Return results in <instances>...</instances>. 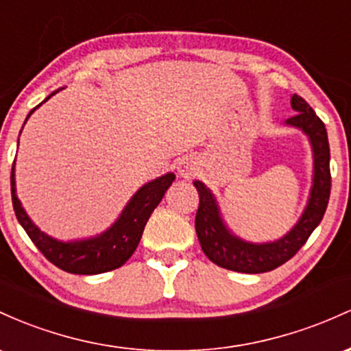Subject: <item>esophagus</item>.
<instances>
[{"instance_id": "34e87169", "label": "esophagus", "mask_w": 351, "mask_h": 351, "mask_svg": "<svg viewBox=\"0 0 351 351\" xmlns=\"http://www.w3.org/2000/svg\"><path fill=\"white\" fill-rule=\"evenodd\" d=\"M176 169H177V174H179L180 177L189 179V177H192L195 174L197 169H199V165H197L194 157L186 156V157H182V159L177 160Z\"/></svg>"}]
</instances>
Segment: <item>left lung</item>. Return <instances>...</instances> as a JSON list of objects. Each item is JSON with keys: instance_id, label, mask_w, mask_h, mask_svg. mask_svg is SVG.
<instances>
[{"instance_id": "8db88e82", "label": "left lung", "mask_w": 351, "mask_h": 351, "mask_svg": "<svg viewBox=\"0 0 351 351\" xmlns=\"http://www.w3.org/2000/svg\"><path fill=\"white\" fill-rule=\"evenodd\" d=\"M290 104L297 114L287 119L285 125L298 129L308 139L313 157V176L306 206L297 223L283 237L270 242H249L235 235L222 217L214 192L202 180H194L200 197L195 215L197 237L208 261L222 269L242 274H263L277 269L302 249L310 234L324 219L332 187L328 136L325 124L305 99L293 94Z\"/></svg>"}]
</instances>
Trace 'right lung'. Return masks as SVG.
Wrapping results in <instances>:
<instances>
[{"label":"right lung","instance_id":"right-lung-1","mask_svg":"<svg viewBox=\"0 0 351 351\" xmlns=\"http://www.w3.org/2000/svg\"><path fill=\"white\" fill-rule=\"evenodd\" d=\"M61 89L51 93L43 102L48 101L51 96H54ZM41 104L31 109L26 121ZM14 164L16 162H13V169H11V199H13L18 222L21 223V227L33 240L34 245L51 263H54L58 269L77 275L104 274V271L119 269L121 265H124L139 245V240L143 237L144 227L149 217L154 212V208L159 206L165 191L171 187V184L176 179V174L167 172V174L157 177L154 180H149L143 187L137 189L136 194L124 206L119 217L101 234L86 239L59 240L43 232L26 214L25 207H23L16 194Z\"/></svg>","mask_w":351,"mask_h":351}]
</instances>
